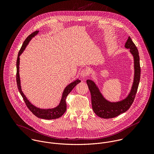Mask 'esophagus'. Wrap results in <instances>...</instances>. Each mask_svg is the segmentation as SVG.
<instances>
[{
  "label": "esophagus",
  "instance_id": "esophagus-1",
  "mask_svg": "<svg viewBox=\"0 0 154 154\" xmlns=\"http://www.w3.org/2000/svg\"><path fill=\"white\" fill-rule=\"evenodd\" d=\"M88 74H89V72L86 69H83L80 71V75L82 77H86V76L88 75Z\"/></svg>",
  "mask_w": 154,
  "mask_h": 154
}]
</instances>
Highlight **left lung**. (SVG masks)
Segmentation results:
<instances>
[{
    "label": "left lung",
    "mask_w": 154,
    "mask_h": 154,
    "mask_svg": "<svg viewBox=\"0 0 154 154\" xmlns=\"http://www.w3.org/2000/svg\"><path fill=\"white\" fill-rule=\"evenodd\" d=\"M125 48L129 49L130 53L134 56L135 69L132 87L130 93L125 99L116 102L108 101L103 97L98 87L93 81L91 80H86L91 95V103L93 111L96 115L102 118H113L127 111L134 102L138 90L141 75L140 57L137 48L130 36L125 42Z\"/></svg>",
    "instance_id": "1"
}]
</instances>
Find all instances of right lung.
<instances>
[{
    "instance_id": "obj_1",
    "label": "right lung",
    "mask_w": 154,
    "mask_h": 154,
    "mask_svg": "<svg viewBox=\"0 0 154 154\" xmlns=\"http://www.w3.org/2000/svg\"><path fill=\"white\" fill-rule=\"evenodd\" d=\"M39 31H35L33 32L32 34H30L24 41L23 46H22L20 49L19 50V52L18 53L17 61H16V82H17V88L19 90V91L20 94V95L23 97L27 106L30 109V112H32V113L35 115L36 117L41 119H57L60 117H61L66 110V99L68 95L69 94V93L81 81L79 79L75 80L74 82L71 83L69 85H68L65 88V89L63 93L62 97L61 99V101L59 103V105L54 108L51 109H41L39 108L36 107L33 105H32L29 100L27 99V98L26 97V96L24 94L23 92L22 91L21 86H20V77H19V56L20 54L23 52V51L25 50L26 46L29 44V41L32 39L33 37H34L38 33Z\"/></svg>"
}]
</instances>
